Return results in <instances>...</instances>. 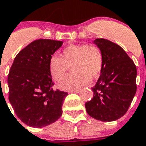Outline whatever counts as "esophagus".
Returning <instances> with one entry per match:
<instances>
[{"instance_id": "1", "label": "esophagus", "mask_w": 146, "mask_h": 146, "mask_svg": "<svg viewBox=\"0 0 146 146\" xmlns=\"http://www.w3.org/2000/svg\"><path fill=\"white\" fill-rule=\"evenodd\" d=\"M79 92H80V90H79V89H76V90H70L69 93H79Z\"/></svg>"}]
</instances>
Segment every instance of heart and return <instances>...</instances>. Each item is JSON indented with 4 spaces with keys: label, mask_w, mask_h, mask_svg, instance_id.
Segmentation results:
<instances>
[{
    "label": "heart",
    "mask_w": 146,
    "mask_h": 146,
    "mask_svg": "<svg viewBox=\"0 0 146 146\" xmlns=\"http://www.w3.org/2000/svg\"><path fill=\"white\" fill-rule=\"evenodd\" d=\"M103 65V55L98 46L93 44H70L63 49L61 57L53 56L50 59V74L56 82L65 76L70 67V73L60 82L64 90H73L84 86L99 77Z\"/></svg>",
    "instance_id": "b5f03b06"
}]
</instances>
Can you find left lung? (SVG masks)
<instances>
[{
    "instance_id": "obj_1",
    "label": "left lung",
    "mask_w": 146,
    "mask_h": 146,
    "mask_svg": "<svg viewBox=\"0 0 146 146\" xmlns=\"http://www.w3.org/2000/svg\"><path fill=\"white\" fill-rule=\"evenodd\" d=\"M94 43L102 52L103 65L92 88L94 97L85 103V108L97 120L115 121L125 114L135 96L137 67L119 45L104 38Z\"/></svg>"
}]
</instances>
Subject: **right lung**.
I'll return each instance as SVG.
<instances>
[{
	"label": "right lung",
	"mask_w": 146,
	"mask_h": 146,
	"mask_svg": "<svg viewBox=\"0 0 146 146\" xmlns=\"http://www.w3.org/2000/svg\"><path fill=\"white\" fill-rule=\"evenodd\" d=\"M63 41L38 39L15 58L8 76L9 100L24 124L43 128L61 117L67 92L53 90L49 69L52 55Z\"/></svg>",
	"instance_id": "1"
}]
</instances>
